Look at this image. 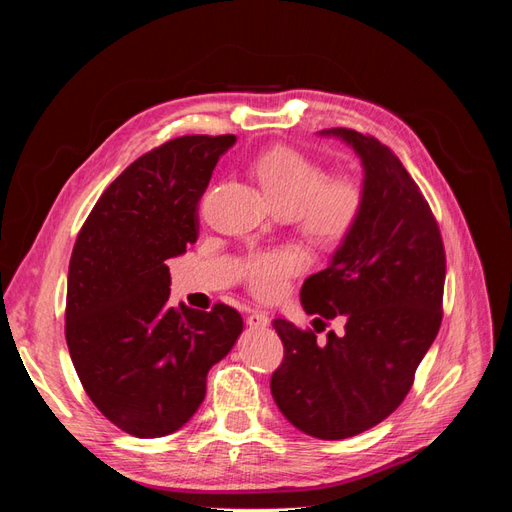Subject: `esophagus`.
Segmentation results:
<instances>
[{
    "label": "esophagus",
    "mask_w": 512,
    "mask_h": 512,
    "mask_svg": "<svg viewBox=\"0 0 512 512\" xmlns=\"http://www.w3.org/2000/svg\"><path fill=\"white\" fill-rule=\"evenodd\" d=\"M245 322H247V327H250V329H265V327H269V318H267V314L258 312V309H254V312L247 314Z\"/></svg>",
    "instance_id": "34e87169"
}]
</instances>
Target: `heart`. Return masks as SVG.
<instances>
[{"label":"heart","mask_w":512,"mask_h":512,"mask_svg":"<svg viewBox=\"0 0 512 512\" xmlns=\"http://www.w3.org/2000/svg\"><path fill=\"white\" fill-rule=\"evenodd\" d=\"M254 175L269 205L292 215L303 235L320 245L344 241L363 211V188L350 175L327 177L322 164L301 151L277 147L254 162ZM305 267L297 247L254 252L243 260V280L260 297H275L288 277Z\"/></svg>","instance_id":"heart-1"}]
</instances>
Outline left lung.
<instances>
[{
    "label": "left lung",
    "mask_w": 512,
    "mask_h": 512,
    "mask_svg": "<svg viewBox=\"0 0 512 512\" xmlns=\"http://www.w3.org/2000/svg\"><path fill=\"white\" fill-rule=\"evenodd\" d=\"M318 136L348 145L363 168L359 222L301 288L303 309L322 329L337 316L344 329L320 344L314 331L275 320L286 356L271 395L307 436L344 440L384 421L408 395L442 322L446 260L425 196L389 147L348 128Z\"/></svg>",
    "instance_id": "1"
}]
</instances>
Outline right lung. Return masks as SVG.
<instances>
[{
  "label": "right lung",
  "mask_w": 512,
  "mask_h": 512,
  "mask_svg": "<svg viewBox=\"0 0 512 512\" xmlns=\"http://www.w3.org/2000/svg\"><path fill=\"white\" fill-rule=\"evenodd\" d=\"M237 136H181L145 153L108 185L74 243L66 342L96 408L136 438L190 421L209 369L243 333L224 303L173 307L166 260L198 239V200Z\"/></svg>",
  "instance_id": "1"
}]
</instances>
